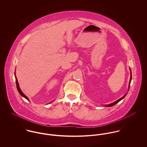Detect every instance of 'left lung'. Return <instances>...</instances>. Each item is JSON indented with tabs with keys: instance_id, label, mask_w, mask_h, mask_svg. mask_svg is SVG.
Returning <instances> with one entry per match:
<instances>
[{
	"instance_id": "8db88e82",
	"label": "left lung",
	"mask_w": 147,
	"mask_h": 147,
	"mask_svg": "<svg viewBox=\"0 0 147 147\" xmlns=\"http://www.w3.org/2000/svg\"><path fill=\"white\" fill-rule=\"evenodd\" d=\"M129 69H130V73H131V77H130V80H129V85H130V83H131V80H132V74H131V69L129 68ZM126 94L124 96H123L122 98H121L120 99H119V100H118L117 101H116L115 102H113V103H112V104H109V105H105L104 106H107V107H110V106H114V105H115V104H117V103H118L121 100H122V99H123L125 97V96H126Z\"/></svg>"
}]
</instances>
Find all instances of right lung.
<instances>
[{"instance_id":"1","label":"right lung","mask_w":147,"mask_h":147,"mask_svg":"<svg viewBox=\"0 0 147 147\" xmlns=\"http://www.w3.org/2000/svg\"><path fill=\"white\" fill-rule=\"evenodd\" d=\"M15 79H16V87H17V89H18V92H19V93L21 94V96H22V97H24L25 98H26V100H28V101H29V99H28V98L22 92V91L21 90V89H20V87H19V83H18V79H17V78H16V76H15Z\"/></svg>"}]
</instances>
